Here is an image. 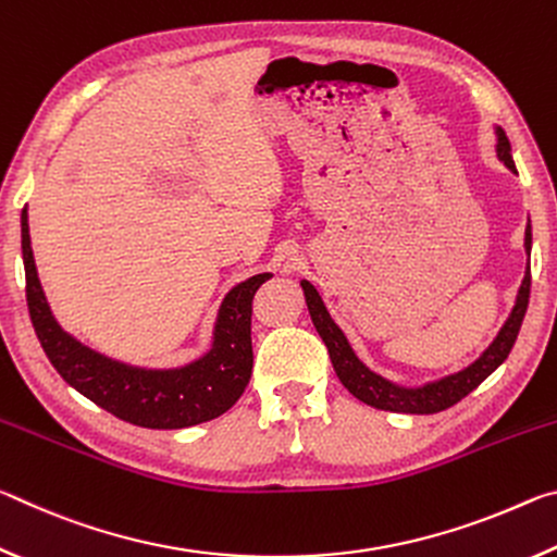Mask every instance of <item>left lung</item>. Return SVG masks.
<instances>
[{
  "mask_svg": "<svg viewBox=\"0 0 557 557\" xmlns=\"http://www.w3.org/2000/svg\"><path fill=\"white\" fill-rule=\"evenodd\" d=\"M496 135H498V145H496L498 159H502V162L511 169V172H516L511 145H508L504 129L498 127ZM531 240H533L531 223H528V228H525L528 256H531ZM301 289H305L307 307H309V314H312L317 332L329 348V358H332L338 381L344 383V388L348 393L356 395L361 403L371 405V408H379V410L408 412V414H432V412L447 410L455 403H459L461 398H467V395L474 391L484 379H488V375H492L498 366L506 361L508 354H511L516 336H518V332H521V324H523V317L528 309V297H531V268L525 270V277H523L521 289H518L513 312L506 319V324L502 332H498V336L494 338V344L488 346L486 351L469 366V369L459 371L455 375H447V379H442V381L422 385V388H400V385H393L391 381H385V379H381V375H375L373 371L366 369V366L358 361L356 354L351 351V346H348L342 329L332 322V317H329L324 301H322V297H319V292L309 285L307 280L301 282Z\"/></svg>",
  "mask_w": 557,
  "mask_h": 557,
  "instance_id": "1",
  "label": "left lung"
}]
</instances>
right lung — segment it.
<instances>
[{
	"label": "right lung",
	"instance_id": "add662e5",
	"mask_svg": "<svg viewBox=\"0 0 557 557\" xmlns=\"http://www.w3.org/2000/svg\"><path fill=\"white\" fill-rule=\"evenodd\" d=\"M22 256L26 305L41 348L61 379L102 410L139 428L178 430L219 418L243 395L252 373V297L262 282L272 277L270 272L245 280L228 292L209 354L182 369L147 371L92 351L55 322L36 275L26 209L22 211Z\"/></svg>",
	"mask_w": 557,
	"mask_h": 557
}]
</instances>
